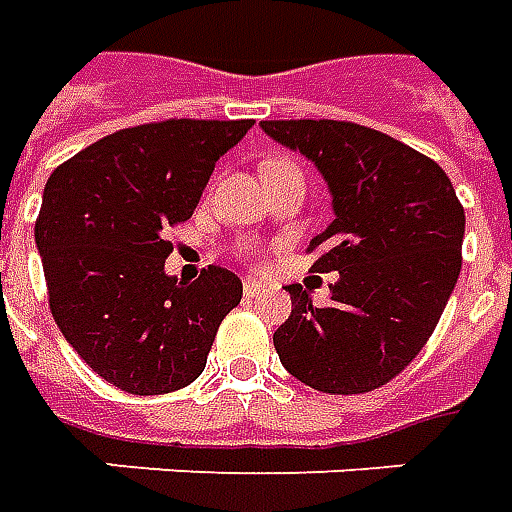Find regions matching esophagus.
I'll use <instances>...</instances> for the list:
<instances>
[{"mask_svg": "<svg viewBox=\"0 0 512 512\" xmlns=\"http://www.w3.org/2000/svg\"><path fill=\"white\" fill-rule=\"evenodd\" d=\"M242 292H245V297H262L267 289H264V284H259L256 278H245V284H242Z\"/></svg>", "mask_w": 512, "mask_h": 512, "instance_id": "34e87169", "label": "esophagus"}]
</instances>
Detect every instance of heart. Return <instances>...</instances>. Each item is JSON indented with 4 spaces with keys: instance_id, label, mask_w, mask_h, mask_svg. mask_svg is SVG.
Here are the masks:
<instances>
[{
    "instance_id": "b5f03b06",
    "label": "heart",
    "mask_w": 512,
    "mask_h": 512,
    "mask_svg": "<svg viewBox=\"0 0 512 512\" xmlns=\"http://www.w3.org/2000/svg\"><path fill=\"white\" fill-rule=\"evenodd\" d=\"M270 165H273V162H270Z\"/></svg>"
}]
</instances>
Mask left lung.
<instances>
[{
  "label": "left lung",
  "instance_id": "left-lung-1",
  "mask_svg": "<svg viewBox=\"0 0 512 512\" xmlns=\"http://www.w3.org/2000/svg\"><path fill=\"white\" fill-rule=\"evenodd\" d=\"M275 143L314 162L333 220L311 239L314 270L339 273L331 303L289 284L273 333L281 364L325 394H364L397 378L436 331L460 275L466 215L430 157L347 121H262Z\"/></svg>",
  "mask_w": 512,
  "mask_h": 512
}]
</instances>
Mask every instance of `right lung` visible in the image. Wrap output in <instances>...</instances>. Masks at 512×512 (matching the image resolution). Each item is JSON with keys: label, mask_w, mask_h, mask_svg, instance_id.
Instances as JSON below:
<instances>
[{"label": "right lung", "mask_w": 512, "mask_h": 512, "mask_svg": "<svg viewBox=\"0 0 512 512\" xmlns=\"http://www.w3.org/2000/svg\"><path fill=\"white\" fill-rule=\"evenodd\" d=\"M253 121L173 118L101 137L54 170L35 245L65 342L129 394H168L204 372L242 281L209 264L165 273V228L190 220L215 162Z\"/></svg>", "instance_id": "1"}]
</instances>
